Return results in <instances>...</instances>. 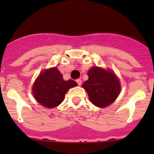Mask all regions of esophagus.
Returning <instances> with one entry per match:
<instances>
[{
	"label": "esophagus",
	"instance_id": "34e87169",
	"mask_svg": "<svg viewBox=\"0 0 154 154\" xmlns=\"http://www.w3.org/2000/svg\"><path fill=\"white\" fill-rule=\"evenodd\" d=\"M76 82H77V83H78L79 85H81L82 83V82L81 79H77Z\"/></svg>",
	"mask_w": 154,
	"mask_h": 154
}]
</instances>
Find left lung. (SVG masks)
Segmentation results:
<instances>
[{"label": "left lung", "instance_id": "1", "mask_svg": "<svg viewBox=\"0 0 154 154\" xmlns=\"http://www.w3.org/2000/svg\"><path fill=\"white\" fill-rule=\"evenodd\" d=\"M89 79L82 84L91 103L104 108L115 101L120 93L121 86L118 77L111 70L94 66L88 71Z\"/></svg>", "mask_w": 154, "mask_h": 154}]
</instances>
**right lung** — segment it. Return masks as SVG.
<instances>
[{
  "instance_id": "1",
  "label": "right lung",
  "mask_w": 154,
  "mask_h": 154,
  "mask_svg": "<svg viewBox=\"0 0 154 154\" xmlns=\"http://www.w3.org/2000/svg\"><path fill=\"white\" fill-rule=\"evenodd\" d=\"M77 85L72 79L65 81L56 67L45 69L36 79L32 87V93L38 103L48 108L60 105L70 88Z\"/></svg>"
}]
</instances>
